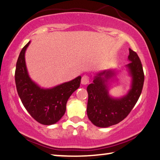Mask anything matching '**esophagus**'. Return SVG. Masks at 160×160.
<instances>
[{"label": "esophagus", "instance_id": "esophagus-1", "mask_svg": "<svg viewBox=\"0 0 160 160\" xmlns=\"http://www.w3.org/2000/svg\"><path fill=\"white\" fill-rule=\"evenodd\" d=\"M81 82L83 85H86L88 84V83H89V77H88V76L84 75L83 76L82 78V81H81Z\"/></svg>", "mask_w": 160, "mask_h": 160}]
</instances>
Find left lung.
I'll return each mask as SVG.
<instances>
[{"label":"left lung","instance_id":"left-lung-1","mask_svg":"<svg viewBox=\"0 0 160 160\" xmlns=\"http://www.w3.org/2000/svg\"><path fill=\"white\" fill-rule=\"evenodd\" d=\"M128 60L125 65L131 77V86L126 95L114 98L109 94V82L115 79L116 69H106L98 72L92 83L87 86L88 95L87 116L96 126L108 128L118 124L125 118L137 103L142 92L144 79L143 69L139 57L129 49Z\"/></svg>","mask_w":160,"mask_h":160}]
</instances>
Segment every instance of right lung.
Here are the masks:
<instances>
[{
    "label": "right lung",
    "mask_w": 160,
    "mask_h": 160,
    "mask_svg": "<svg viewBox=\"0 0 160 160\" xmlns=\"http://www.w3.org/2000/svg\"><path fill=\"white\" fill-rule=\"evenodd\" d=\"M30 41L22 49L16 63L15 85L23 106L34 119L46 125L56 123L66 111L68 99L80 86L82 77L49 88L40 87L31 79L25 54Z\"/></svg>",
    "instance_id": "1"
}]
</instances>
